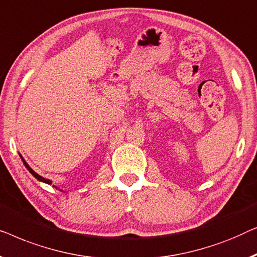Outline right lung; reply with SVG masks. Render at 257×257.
Listing matches in <instances>:
<instances>
[{
    "instance_id": "obj_1",
    "label": "right lung",
    "mask_w": 257,
    "mask_h": 257,
    "mask_svg": "<svg viewBox=\"0 0 257 257\" xmlns=\"http://www.w3.org/2000/svg\"><path fill=\"white\" fill-rule=\"evenodd\" d=\"M20 156H21V155H20ZM21 158H22V161H23V164L25 165V168H27V169L29 170V172H30V173H31V175L35 177V178H36V179H38V180H39V182H43V183H46V184H51V182H50V180H49V179H46V178H44V177L39 176V175H38V173H36V172L34 171V170H32V169L30 168V166H29V164L27 163V162H25V161H24V158H23V157H22V156H21Z\"/></svg>"
}]
</instances>
